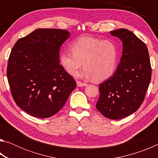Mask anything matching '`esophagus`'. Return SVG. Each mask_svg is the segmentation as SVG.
Masks as SVG:
<instances>
[{
    "mask_svg": "<svg viewBox=\"0 0 158 158\" xmlns=\"http://www.w3.org/2000/svg\"><path fill=\"white\" fill-rule=\"evenodd\" d=\"M77 86L79 87H83V86H85V85H87V84H85V83H82L81 81H77Z\"/></svg>",
    "mask_w": 158,
    "mask_h": 158,
    "instance_id": "obj_1",
    "label": "esophagus"
}]
</instances>
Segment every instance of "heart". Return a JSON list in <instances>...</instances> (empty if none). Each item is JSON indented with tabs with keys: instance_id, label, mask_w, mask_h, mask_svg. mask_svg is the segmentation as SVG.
Returning <instances> with one entry per match:
<instances>
[{
	"instance_id": "obj_1",
	"label": "heart",
	"mask_w": 158,
	"mask_h": 158,
	"mask_svg": "<svg viewBox=\"0 0 158 158\" xmlns=\"http://www.w3.org/2000/svg\"><path fill=\"white\" fill-rule=\"evenodd\" d=\"M72 52L60 54V64L69 74L77 75L82 66L81 77L102 81L114 73L118 56V50L114 42L93 37H82L71 44Z\"/></svg>"
}]
</instances>
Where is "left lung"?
I'll use <instances>...</instances> for the list:
<instances>
[{"label": "left lung", "mask_w": 158, "mask_h": 158, "mask_svg": "<svg viewBox=\"0 0 158 158\" xmlns=\"http://www.w3.org/2000/svg\"><path fill=\"white\" fill-rule=\"evenodd\" d=\"M123 43L118 68L110 78L100 84L96 107L112 120L127 117L139 108L151 79L148 51L144 42L130 31L120 28L110 32Z\"/></svg>", "instance_id": "obj_1"}]
</instances>
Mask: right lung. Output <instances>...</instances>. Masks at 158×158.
Masks as SVG:
<instances>
[{
    "label": "right lung",
    "mask_w": 158,
    "mask_h": 158,
    "mask_svg": "<svg viewBox=\"0 0 158 158\" xmlns=\"http://www.w3.org/2000/svg\"><path fill=\"white\" fill-rule=\"evenodd\" d=\"M69 37L65 30L37 28L12 48L7 80L16 104L31 116H53L75 89V81L59 60L61 45Z\"/></svg>",
    "instance_id": "1"
}]
</instances>
